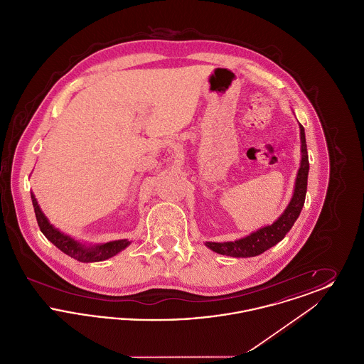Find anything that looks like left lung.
<instances>
[{
  "instance_id": "8db88e82",
  "label": "left lung",
  "mask_w": 364,
  "mask_h": 364,
  "mask_svg": "<svg viewBox=\"0 0 364 364\" xmlns=\"http://www.w3.org/2000/svg\"><path fill=\"white\" fill-rule=\"evenodd\" d=\"M299 128H300V143H301V146H300V153H301L300 168L297 171L296 180H294V195L291 198V202L284 210V213L272 225L263 226L239 240L205 242L206 247H208L211 251L221 254V255H226V257H233V258L257 257L262 252L267 251L269 248H272L273 245H276L277 242H281L285 237V235L291 230V228L294 226L296 220L300 215L301 208L304 206L306 192H307V178H309V171H310L306 134H304V128L300 122H299Z\"/></svg>"
}]
</instances>
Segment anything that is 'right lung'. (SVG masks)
<instances>
[{"instance_id": "obj_1", "label": "right lung", "mask_w": 364, "mask_h": 364, "mask_svg": "<svg viewBox=\"0 0 364 364\" xmlns=\"http://www.w3.org/2000/svg\"><path fill=\"white\" fill-rule=\"evenodd\" d=\"M31 199H33L35 217H36L41 232L46 236V239L49 242H52L58 250H61L64 254L70 255V258H73V259L83 262V263L101 262V260L109 259V258L117 255L119 252H122V250H125L131 244V242L127 239L101 242V244H86V242H79L50 224L48 217L39 208L38 200L33 192H31Z\"/></svg>"}]
</instances>
